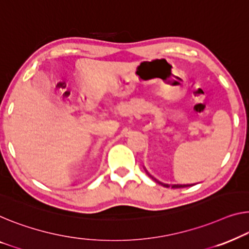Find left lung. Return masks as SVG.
Returning a JSON list of instances; mask_svg holds the SVG:
<instances>
[{
  "mask_svg": "<svg viewBox=\"0 0 249 249\" xmlns=\"http://www.w3.org/2000/svg\"><path fill=\"white\" fill-rule=\"evenodd\" d=\"M147 174H148V173H147ZM148 176H150V174H148ZM150 177H151L152 179H153L154 181H157L158 183L164 185V187H166V188H169V187H172V188H184V187H191V185H194V184H172V185H169V184H165V183L160 182V181H158L157 179H154V178L152 177V176H150Z\"/></svg>",
  "mask_w": 249,
  "mask_h": 249,
  "instance_id": "left-lung-1",
  "label": "left lung"
}]
</instances>
